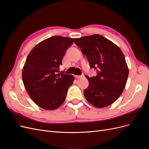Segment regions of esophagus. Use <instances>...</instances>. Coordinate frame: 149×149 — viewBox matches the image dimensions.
<instances>
[{"label": "esophagus", "instance_id": "obj_1", "mask_svg": "<svg viewBox=\"0 0 149 149\" xmlns=\"http://www.w3.org/2000/svg\"><path fill=\"white\" fill-rule=\"evenodd\" d=\"M74 77L76 79H79L81 78H82V76H74Z\"/></svg>", "mask_w": 149, "mask_h": 149}]
</instances>
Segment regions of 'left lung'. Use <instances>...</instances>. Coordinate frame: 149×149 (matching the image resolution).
<instances>
[{"instance_id": "obj_1", "label": "left lung", "mask_w": 149, "mask_h": 149, "mask_svg": "<svg viewBox=\"0 0 149 149\" xmlns=\"http://www.w3.org/2000/svg\"><path fill=\"white\" fill-rule=\"evenodd\" d=\"M90 66L97 70V76L89 78V86L84 90L86 100L97 108L112 104L120 97L125 87L129 69L118 46L103 36L94 34L74 38Z\"/></svg>"}]
</instances>
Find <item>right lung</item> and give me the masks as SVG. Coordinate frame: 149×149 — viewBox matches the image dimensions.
<instances>
[{"label":"right lung","mask_w":149,"mask_h":149,"mask_svg":"<svg viewBox=\"0 0 149 149\" xmlns=\"http://www.w3.org/2000/svg\"><path fill=\"white\" fill-rule=\"evenodd\" d=\"M73 38L54 36L43 40L31 49L22 70L26 92L36 104L54 110L64 102L73 75L58 73L65 52Z\"/></svg>","instance_id":"obj_1"}]
</instances>
